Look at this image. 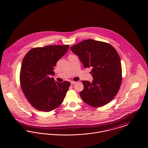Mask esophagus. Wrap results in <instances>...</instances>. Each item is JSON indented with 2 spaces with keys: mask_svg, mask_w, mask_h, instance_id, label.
Wrapping results in <instances>:
<instances>
[{
  "mask_svg": "<svg viewBox=\"0 0 148 148\" xmlns=\"http://www.w3.org/2000/svg\"><path fill=\"white\" fill-rule=\"evenodd\" d=\"M70 83H71V85H73V84H74L75 83V81H71V82H70Z\"/></svg>",
  "mask_w": 148,
  "mask_h": 148,
  "instance_id": "1",
  "label": "esophagus"
}]
</instances>
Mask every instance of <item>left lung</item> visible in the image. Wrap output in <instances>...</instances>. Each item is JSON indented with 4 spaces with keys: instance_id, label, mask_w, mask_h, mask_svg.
Here are the masks:
<instances>
[{
    "instance_id": "left-lung-1",
    "label": "left lung",
    "mask_w": 148,
    "mask_h": 148,
    "mask_svg": "<svg viewBox=\"0 0 148 148\" xmlns=\"http://www.w3.org/2000/svg\"><path fill=\"white\" fill-rule=\"evenodd\" d=\"M85 68H92L93 81L83 80L84 89L80 96L91 106L102 107L117 94L122 82L120 56L110 44L88 39L71 46Z\"/></svg>"
}]
</instances>
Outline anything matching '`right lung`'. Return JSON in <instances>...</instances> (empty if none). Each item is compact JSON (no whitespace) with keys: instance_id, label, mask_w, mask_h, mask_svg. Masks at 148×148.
I'll return each instance as SVG.
<instances>
[{"instance_id":"obj_1","label":"right lung","mask_w":148,"mask_h":148,"mask_svg":"<svg viewBox=\"0 0 148 148\" xmlns=\"http://www.w3.org/2000/svg\"><path fill=\"white\" fill-rule=\"evenodd\" d=\"M69 45H49L31 49L24 57L20 71V84L27 99L37 110L50 112L62 103L69 82L55 81L53 71L57 61Z\"/></svg>"}]
</instances>
